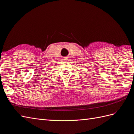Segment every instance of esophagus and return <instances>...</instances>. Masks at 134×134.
Returning <instances> with one entry per match:
<instances>
[{"label": "esophagus", "mask_w": 134, "mask_h": 134, "mask_svg": "<svg viewBox=\"0 0 134 134\" xmlns=\"http://www.w3.org/2000/svg\"><path fill=\"white\" fill-rule=\"evenodd\" d=\"M64 60H68V59H67V58H65Z\"/></svg>", "instance_id": "esophagus-1"}]
</instances>
